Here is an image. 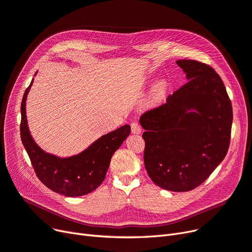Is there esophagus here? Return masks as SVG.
Segmentation results:
<instances>
[{"label": "esophagus", "mask_w": 252, "mask_h": 252, "mask_svg": "<svg viewBox=\"0 0 252 252\" xmlns=\"http://www.w3.org/2000/svg\"><path fill=\"white\" fill-rule=\"evenodd\" d=\"M131 132L134 134H139L141 132V128L137 123H132L131 124Z\"/></svg>", "instance_id": "1"}]
</instances>
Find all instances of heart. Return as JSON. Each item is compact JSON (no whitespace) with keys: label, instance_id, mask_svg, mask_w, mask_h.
Wrapping results in <instances>:
<instances>
[{"label":"heart","instance_id":"obj_1","mask_svg":"<svg viewBox=\"0 0 252 252\" xmlns=\"http://www.w3.org/2000/svg\"><path fill=\"white\" fill-rule=\"evenodd\" d=\"M165 91H166V84H165L164 82L159 83L158 85L156 86V88H155L154 97H155L156 99H160V98L163 96V95H164Z\"/></svg>","mask_w":252,"mask_h":252}]
</instances>
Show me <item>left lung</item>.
I'll return each instance as SVG.
<instances>
[{"label":"left lung","mask_w":252,"mask_h":252,"mask_svg":"<svg viewBox=\"0 0 252 252\" xmlns=\"http://www.w3.org/2000/svg\"><path fill=\"white\" fill-rule=\"evenodd\" d=\"M189 82L164 104L143 114V161L152 181L164 189L188 191L204 183L229 150L232 103L211 66L177 61Z\"/></svg>","instance_id":"left-lung-1"}]
</instances>
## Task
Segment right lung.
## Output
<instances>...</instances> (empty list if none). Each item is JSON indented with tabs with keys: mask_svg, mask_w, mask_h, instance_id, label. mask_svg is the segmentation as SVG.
I'll return each instance as SVG.
<instances>
[{
	"mask_svg": "<svg viewBox=\"0 0 252 252\" xmlns=\"http://www.w3.org/2000/svg\"><path fill=\"white\" fill-rule=\"evenodd\" d=\"M32 82L33 79L21 101L20 136L35 174L47 188L61 195L79 197L91 193L104 181L112 156L130 134V126L124 125L102 135L76 156L59 158L48 154L34 142L28 125L26 101Z\"/></svg>",
	"mask_w": 252,
	"mask_h": 252,
	"instance_id": "add662e5",
	"label": "right lung"
}]
</instances>
